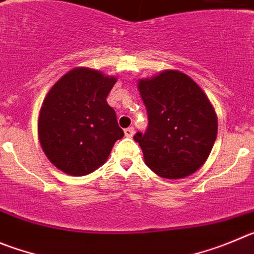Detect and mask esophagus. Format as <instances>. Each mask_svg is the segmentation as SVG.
<instances>
[{"label": "esophagus", "instance_id": "34e87169", "mask_svg": "<svg viewBox=\"0 0 254 254\" xmlns=\"http://www.w3.org/2000/svg\"><path fill=\"white\" fill-rule=\"evenodd\" d=\"M124 132H125V135H127V138H131V136L134 135V127H127V129L124 130Z\"/></svg>", "mask_w": 254, "mask_h": 254}]
</instances>
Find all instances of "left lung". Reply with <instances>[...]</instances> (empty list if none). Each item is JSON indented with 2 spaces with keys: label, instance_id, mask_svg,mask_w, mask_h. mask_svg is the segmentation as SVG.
I'll return each mask as SVG.
<instances>
[{
  "label": "left lung",
  "instance_id": "1",
  "mask_svg": "<svg viewBox=\"0 0 254 254\" xmlns=\"http://www.w3.org/2000/svg\"><path fill=\"white\" fill-rule=\"evenodd\" d=\"M138 90L149 124L134 139L145 164L168 180L195 173L206 162L218 134V116L207 96L191 77L175 69L139 79Z\"/></svg>",
  "mask_w": 254,
  "mask_h": 254
}]
</instances>
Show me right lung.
<instances>
[{
    "label": "right lung",
    "mask_w": 254,
    "mask_h": 254,
    "mask_svg": "<svg viewBox=\"0 0 254 254\" xmlns=\"http://www.w3.org/2000/svg\"><path fill=\"white\" fill-rule=\"evenodd\" d=\"M118 81L101 70L77 67L62 76L44 97L38 136L52 163L70 176H86L105 164L124 136L106 97Z\"/></svg>",
    "instance_id": "obj_1"
}]
</instances>
